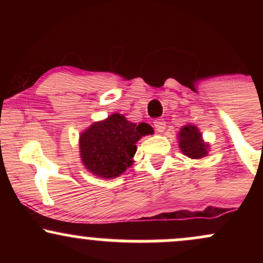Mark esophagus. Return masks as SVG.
<instances>
[{"label": "esophagus", "instance_id": "esophagus-1", "mask_svg": "<svg viewBox=\"0 0 263 263\" xmlns=\"http://www.w3.org/2000/svg\"><path fill=\"white\" fill-rule=\"evenodd\" d=\"M153 125H155L157 132H163L165 129V121L163 119H156Z\"/></svg>", "mask_w": 263, "mask_h": 263}]
</instances>
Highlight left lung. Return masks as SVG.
<instances>
[{"mask_svg":"<svg viewBox=\"0 0 263 263\" xmlns=\"http://www.w3.org/2000/svg\"><path fill=\"white\" fill-rule=\"evenodd\" d=\"M179 147L189 158L199 159L208 155V144L201 140V134L193 125H186L179 132Z\"/></svg>","mask_w":263,"mask_h":263,"instance_id":"8db88e82","label":"left lung"}]
</instances>
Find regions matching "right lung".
<instances>
[{
	"mask_svg": "<svg viewBox=\"0 0 263 263\" xmlns=\"http://www.w3.org/2000/svg\"><path fill=\"white\" fill-rule=\"evenodd\" d=\"M147 123L136 125L120 114L95 122L80 136V156L86 170L101 178L119 177L132 164L137 142L152 134Z\"/></svg>",
	"mask_w": 263,
	"mask_h": 263,
	"instance_id": "right-lung-1",
	"label": "right lung"
}]
</instances>
